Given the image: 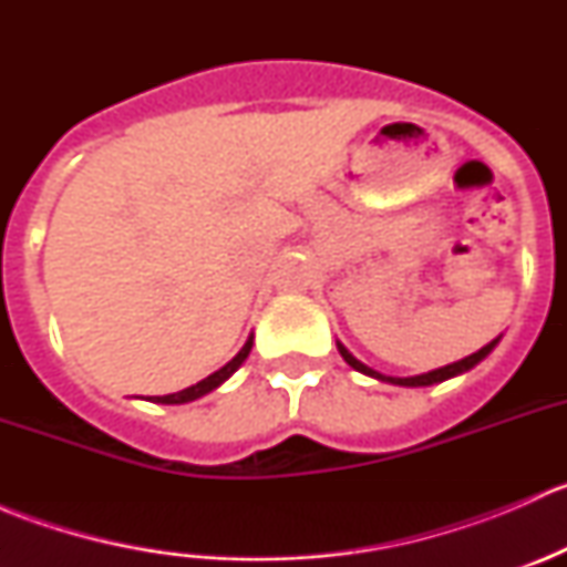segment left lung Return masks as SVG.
Instances as JSON below:
<instances>
[{
    "mask_svg": "<svg viewBox=\"0 0 567 567\" xmlns=\"http://www.w3.org/2000/svg\"><path fill=\"white\" fill-rule=\"evenodd\" d=\"M496 342H499V337H496V340H491L488 346H483V348H480L477 353H472V357L461 359V362H453V364H447V368L431 370V373L411 375V379H392V375H381V373H375L373 368H368V364H362V362H359V359L353 357V353L348 351V348L342 346V342H337V351H340V357L346 359V362L351 364L353 370H359V373H364V375H373V379H379V381H390V384H398V386H431V384H442V381L453 379V375H461V373H466V370H472L474 364H480V362H483L485 357H488L491 351H494V346H496Z\"/></svg>",
    "mask_w": 567,
    "mask_h": 567,
    "instance_id": "1",
    "label": "left lung"
}]
</instances>
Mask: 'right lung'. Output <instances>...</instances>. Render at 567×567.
Here are the masks:
<instances>
[{
	"label": "right lung",
	"mask_w": 567,
	"mask_h": 567,
	"mask_svg": "<svg viewBox=\"0 0 567 567\" xmlns=\"http://www.w3.org/2000/svg\"><path fill=\"white\" fill-rule=\"evenodd\" d=\"M249 351H251V337L247 340V346H244L241 351H238L236 357H233L230 362L225 364V368H219V370H216V373H210L208 379H203V381H199V384L186 386V390H181V392H175V394H162V398H156V403H188V400H197V398H203V394L214 392L216 386L225 384V381L230 379V375L236 373L238 368H241L244 359L249 357Z\"/></svg>",
	"instance_id": "add662e5"
}]
</instances>
